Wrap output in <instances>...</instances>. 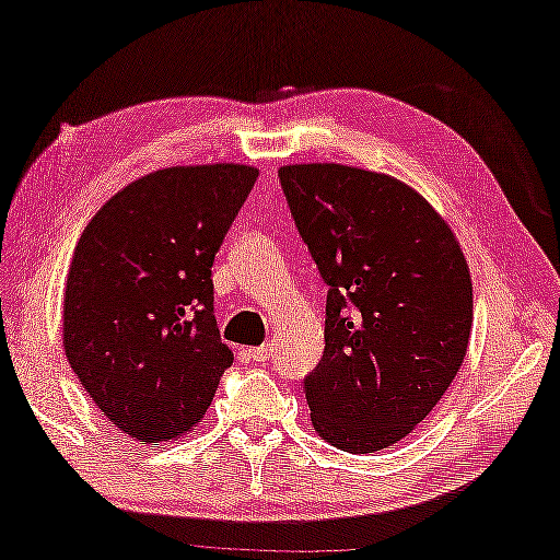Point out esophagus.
I'll return each instance as SVG.
<instances>
[{"label": "esophagus", "mask_w": 560, "mask_h": 560, "mask_svg": "<svg viewBox=\"0 0 560 560\" xmlns=\"http://www.w3.org/2000/svg\"><path fill=\"white\" fill-rule=\"evenodd\" d=\"M247 357H250L253 362H266L268 357H271V345H260V347L247 349Z\"/></svg>", "instance_id": "obj_1"}]
</instances>
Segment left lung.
Here are the masks:
<instances>
[{
  "label": "left lung",
  "mask_w": 560,
  "mask_h": 560,
  "mask_svg": "<svg viewBox=\"0 0 560 560\" xmlns=\"http://www.w3.org/2000/svg\"><path fill=\"white\" fill-rule=\"evenodd\" d=\"M289 211L328 287L326 349L305 375L323 441L373 454L409 435L459 373L472 279L422 195L345 164L279 170Z\"/></svg>",
  "instance_id": "obj_1"
}]
</instances>
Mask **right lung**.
I'll return each mask as SVG.
<instances>
[{"label":"right lung","instance_id":"add662e5","mask_svg":"<svg viewBox=\"0 0 560 560\" xmlns=\"http://www.w3.org/2000/svg\"><path fill=\"white\" fill-rule=\"evenodd\" d=\"M258 170L172 166L135 179L88 221L65 289V354L93 404L135 441L203 420L232 365L211 266Z\"/></svg>","mask_w":560,"mask_h":560}]
</instances>
